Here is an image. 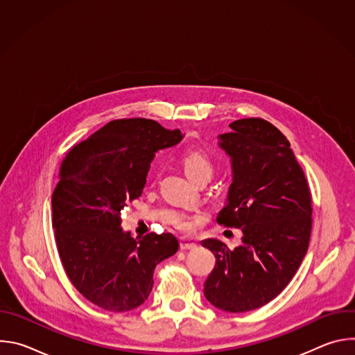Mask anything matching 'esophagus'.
<instances>
[{
    "mask_svg": "<svg viewBox=\"0 0 355 355\" xmlns=\"http://www.w3.org/2000/svg\"><path fill=\"white\" fill-rule=\"evenodd\" d=\"M196 247V243H193L192 240H188V239H181L180 240V248L181 250H192Z\"/></svg>",
    "mask_w": 355,
    "mask_h": 355,
    "instance_id": "esophagus-1",
    "label": "esophagus"
}]
</instances>
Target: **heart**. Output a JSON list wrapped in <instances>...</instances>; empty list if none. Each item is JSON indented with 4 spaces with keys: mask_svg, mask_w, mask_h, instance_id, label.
<instances>
[{
    "mask_svg": "<svg viewBox=\"0 0 355 355\" xmlns=\"http://www.w3.org/2000/svg\"><path fill=\"white\" fill-rule=\"evenodd\" d=\"M181 164L187 175L196 184L200 181H209L215 173V162L202 150H191L181 157ZM175 227L181 232H189L192 225L187 219H178Z\"/></svg>",
    "mask_w": 355,
    "mask_h": 355,
    "instance_id": "1",
    "label": "heart"
}]
</instances>
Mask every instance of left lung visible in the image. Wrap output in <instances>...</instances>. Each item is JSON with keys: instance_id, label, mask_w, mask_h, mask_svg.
Here are the masks:
<instances>
[{"instance_id": "1", "label": "left lung", "mask_w": 355, "mask_h": 355, "mask_svg": "<svg viewBox=\"0 0 355 355\" xmlns=\"http://www.w3.org/2000/svg\"><path fill=\"white\" fill-rule=\"evenodd\" d=\"M220 147L232 157L233 182L219 225L243 232L230 250L209 239L202 245L216 259L204 284L214 306L241 313L261 308L291 282L312 232V193L288 139L268 121L245 118L229 125Z\"/></svg>"}]
</instances>
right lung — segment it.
<instances>
[{"label":"right lung","instance_id":"obj_1","mask_svg":"<svg viewBox=\"0 0 355 355\" xmlns=\"http://www.w3.org/2000/svg\"><path fill=\"white\" fill-rule=\"evenodd\" d=\"M181 139L180 129L156 121L115 119L73 146L62 162L52 195L59 257L74 288L98 308H139L153 288L156 266L178 250L171 233H123L119 215L141 195L156 151Z\"/></svg>","mask_w":355,"mask_h":355}]
</instances>
